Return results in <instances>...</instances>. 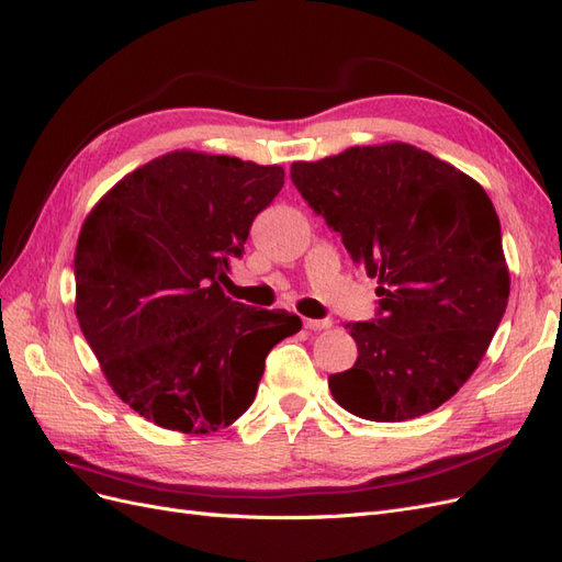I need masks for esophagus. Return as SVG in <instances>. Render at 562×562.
Returning a JSON list of instances; mask_svg holds the SVG:
<instances>
[{
    "instance_id": "esophagus-1",
    "label": "esophagus",
    "mask_w": 562,
    "mask_h": 562,
    "mask_svg": "<svg viewBox=\"0 0 562 562\" xmlns=\"http://www.w3.org/2000/svg\"><path fill=\"white\" fill-rule=\"evenodd\" d=\"M303 325H306V329H311V331H323V329L331 327V319L329 317H323V319L306 317V319H303Z\"/></svg>"
}]
</instances>
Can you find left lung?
Wrapping results in <instances>:
<instances>
[{
    "instance_id": "left-lung-1",
    "label": "left lung",
    "mask_w": 562,
    "mask_h": 562,
    "mask_svg": "<svg viewBox=\"0 0 562 562\" xmlns=\"http://www.w3.org/2000/svg\"><path fill=\"white\" fill-rule=\"evenodd\" d=\"M292 183L352 263L379 278L376 315L348 325L358 360L329 376L334 400L370 422L438 409L475 372L508 303L487 192L407 143L294 162Z\"/></svg>"
}]
</instances>
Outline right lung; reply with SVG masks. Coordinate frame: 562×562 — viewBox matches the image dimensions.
I'll return each instance as SVG.
<instances>
[{"label":"right lung","instance_id":"obj_1","mask_svg":"<svg viewBox=\"0 0 562 562\" xmlns=\"http://www.w3.org/2000/svg\"><path fill=\"white\" fill-rule=\"evenodd\" d=\"M284 186L278 165L169 153L112 188L77 239V319L103 374L148 422L212 432L254 403L272 346L301 329L221 290L254 218Z\"/></svg>","mask_w":562,"mask_h":562}]
</instances>
